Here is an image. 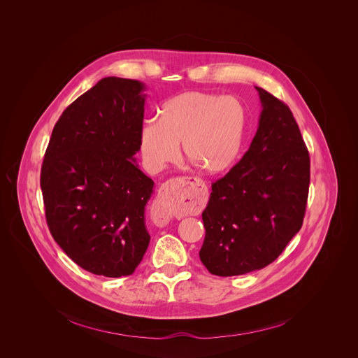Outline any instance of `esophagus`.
<instances>
[{
  "label": "esophagus",
  "instance_id": "obj_1",
  "mask_svg": "<svg viewBox=\"0 0 358 358\" xmlns=\"http://www.w3.org/2000/svg\"><path fill=\"white\" fill-rule=\"evenodd\" d=\"M201 185L192 178H173L161 185L157 199L155 212L162 219L179 213H192L201 208Z\"/></svg>",
  "mask_w": 358,
  "mask_h": 358
}]
</instances>
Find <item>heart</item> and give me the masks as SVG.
<instances>
[{
	"label": "heart",
	"mask_w": 358,
	"mask_h": 358,
	"mask_svg": "<svg viewBox=\"0 0 358 358\" xmlns=\"http://www.w3.org/2000/svg\"><path fill=\"white\" fill-rule=\"evenodd\" d=\"M250 114L238 98L185 92L159 110L141 129V152L152 172L179 155V145L206 175H222L238 161L248 134Z\"/></svg>",
	"instance_id": "1"
}]
</instances>
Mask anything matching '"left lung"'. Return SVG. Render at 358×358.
<instances>
[{
	"label": "left lung",
	"instance_id": "8db88e82",
	"mask_svg": "<svg viewBox=\"0 0 358 358\" xmlns=\"http://www.w3.org/2000/svg\"><path fill=\"white\" fill-rule=\"evenodd\" d=\"M262 113L244 157L212 183L200 259L209 273L241 275L274 262L301 230L310 157L289 107L256 87Z\"/></svg>",
	"mask_w": 358,
	"mask_h": 358
}]
</instances>
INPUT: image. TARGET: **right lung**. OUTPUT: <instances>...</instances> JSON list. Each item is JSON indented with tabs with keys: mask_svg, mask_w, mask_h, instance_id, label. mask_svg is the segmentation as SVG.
<instances>
[{
	"mask_svg": "<svg viewBox=\"0 0 358 358\" xmlns=\"http://www.w3.org/2000/svg\"><path fill=\"white\" fill-rule=\"evenodd\" d=\"M146 90L106 77L53 127L41 168L53 240L84 270L104 277L135 271L150 243L145 224L154 182L136 164Z\"/></svg>",
	"mask_w": 358,
	"mask_h": 358,
	"instance_id": "right-lung-1",
	"label": "right lung"
}]
</instances>
